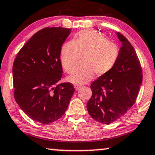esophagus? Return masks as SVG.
Here are the masks:
<instances>
[{
  "instance_id": "obj_1",
  "label": "esophagus",
  "mask_w": 155,
  "mask_h": 155,
  "mask_svg": "<svg viewBox=\"0 0 155 155\" xmlns=\"http://www.w3.org/2000/svg\"><path fill=\"white\" fill-rule=\"evenodd\" d=\"M74 88H75L76 90H79L81 88V86H79V85H74Z\"/></svg>"
}]
</instances>
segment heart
I'll use <instances>...</instances> for the list:
<instances>
[{"instance_id": "obj_1", "label": "heart", "mask_w": 155, "mask_h": 155, "mask_svg": "<svg viewBox=\"0 0 155 155\" xmlns=\"http://www.w3.org/2000/svg\"><path fill=\"white\" fill-rule=\"evenodd\" d=\"M79 56H84L81 64L68 77L76 85H82L93 78L108 74L116 65L119 49L100 33L93 30L82 31L73 41L64 44L60 52L61 64L67 73H71Z\"/></svg>"}]
</instances>
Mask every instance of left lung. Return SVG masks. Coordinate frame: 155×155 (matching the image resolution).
<instances>
[{"mask_svg": "<svg viewBox=\"0 0 155 155\" xmlns=\"http://www.w3.org/2000/svg\"><path fill=\"white\" fill-rule=\"evenodd\" d=\"M121 42L118 61L111 71L92 82V96L87 108L89 115L101 124H109L132 108L142 83V71L134 47L119 33Z\"/></svg>", "mask_w": 155, "mask_h": 155, "instance_id": "1", "label": "left lung"}]
</instances>
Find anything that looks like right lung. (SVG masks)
<instances>
[{
  "label": "right lung",
  "instance_id": "obj_1",
  "mask_svg": "<svg viewBox=\"0 0 155 155\" xmlns=\"http://www.w3.org/2000/svg\"><path fill=\"white\" fill-rule=\"evenodd\" d=\"M71 32L61 27L43 28L21 48L13 63L15 100L30 118L41 124L63 116L75 91L71 83L59 84L61 49Z\"/></svg>",
  "mask_w": 155,
  "mask_h": 155
}]
</instances>
